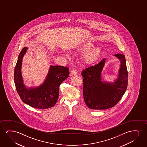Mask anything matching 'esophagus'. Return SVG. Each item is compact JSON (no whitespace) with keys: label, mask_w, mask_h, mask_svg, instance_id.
<instances>
[{"label":"esophagus","mask_w":147,"mask_h":147,"mask_svg":"<svg viewBox=\"0 0 147 147\" xmlns=\"http://www.w3.org/2000/svg\"><path fill=\"white\" fill-rule=\"evenodd\" d=\"M77 74H78V71L74 69V70L71 71V75H77Z\"/></svg>","instance_id":"esophagus-1"}]
</instances>
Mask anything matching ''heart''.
<instances>
[{"mask_svg":"<svg viewBox=\"0 0 147 147\" xmlns=\"http://www.w3.org/2000/svg\"><path fill=\"white\" fill-rule=\"evenodd\" d=\"M95 46V44L91 40H82L75 45L72 51L78 53H82L81 61L86 65H92L99 60L103 53L101 47Z\"/></svg>","mask_w":147,"mask_h":147,"instance_id":"obj_1","label":"heart"}]
</instances>
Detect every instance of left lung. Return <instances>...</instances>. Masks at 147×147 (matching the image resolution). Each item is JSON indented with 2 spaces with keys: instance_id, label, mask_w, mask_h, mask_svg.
I'll list each match as a JSON object with an SVG mask.
<instances>
[{
  "instance_id": "1",
  "label": "left lung",
  "mask_w": 147,
  "mask_h": 147,
  "mask_svg": "<svg viewBox=\"0 0 147 147\" xmlns=\"http://www.w3.org/2000/svg\"><path fill=\"white\" fill-rule=\"evenodd\" d=\"M113 56L119 60L120 65L117 77L113 82L104 80L103 78L102 72L106 59L82 72L83 97L89 109L101 110L113 107L127 90L128 73L125 55L117 54Z\"/></svg>"
}]
</instances>
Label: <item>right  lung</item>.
I'll list each match as a JSON object with an SVG mask.
<instances>
[{
	"label": "right lung",
	"instance_id": "right-lung-1",
	"mask_svg": "<svg viewBox=\"0 0 147 147\" xmlns=\"http://www.w3.org/2000/svg\"><path fill=\"white\" fill-rule=\"evenodd\" d=\"M27 49L26 47L20 52L14 69V83L17 92L22 101L32 107L43 109L53 107L58 99L59 86L69 77V68L51 65L42 84L28 87L24 84L22 74V59Z\"/></svg>",
	"mask_w": 147,
	"mask_h": 147
}]
</instances>
